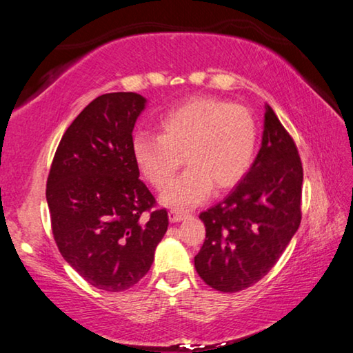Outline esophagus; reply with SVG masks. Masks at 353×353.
I'll return each instance as SVG.
<instances>
[{"label": "esophagus", "mask_w": 353, "mask_h": 353, "mask_svg": "<svg viewBox=\"0 0 353 353\" xmlns=\"http://www.w3.org/2000/svg\"><path fill=\"white\" fill-rule=\"evenodd\" d=\"M187 212H183V210H174V208H172V210H170L168 212V216H170V221L171 223H179V221H182L183 218H187Z\"/></svg>", "instance_id": "esophagus-1"}]
</instances>
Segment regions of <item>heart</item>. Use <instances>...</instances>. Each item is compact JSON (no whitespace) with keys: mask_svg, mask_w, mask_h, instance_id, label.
Masks as SVG:
<instances>
[{"mask_svg":"<svg viewBox=\"0 0 353 353\" xmlns=\"http://www.w3.org/2000/svg\"><path fill=\"white\" fill-rule=\"evenodd\" d=\"M159 137L137 135L135 163L155 188H163L185 159L189 170L163 190L160 199L193 207L216 191L234 188L252 166L256 124L248 109L214 98H193L159 119Z\"/></svg>","mask_w":353,"mask_h":353,"instance_id":"1","label":"heart"}]
</instances>
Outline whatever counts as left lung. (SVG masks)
Here are the masks:
<instances>
[{"mask_svg": "<svg viewBox=\"0 0 353 353\" xmlns=\"http://www.w3.org/2000/svg\"><path fill=\"white\" fill-rule=\"evenodd\" d=\"M302 182L294 140L266 105L261 148L249 172L199 214L205 240L194 268L208 286L236 292L271 271L301 225Z\"/></svg>", "mask_w": 353, "mask_h": 353, "instance_id": "left-lung-1", "label": "left lung"}]
</instances>
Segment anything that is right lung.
I'll return each instance as SVG.
<instances>
[{
	"label": "right lung",
	"mask_w": 353,
	"mask_h": 353,
	"mask_svg": "<svg viewBox=\"0 0 353 353\" xmlns=\"http://www.w3.org/2000/svg\"><path fill=\"white\" fill-rule=\"evenodd\" d=\"M145 105L132 92L93 99L65 130L46 182L62 256L92 286L110 292L146 276L168 229V213L152 210L155 199L139 179L132 152V130Z\"/></svg>",
	"instance_id": "1"
}]
</instances>
